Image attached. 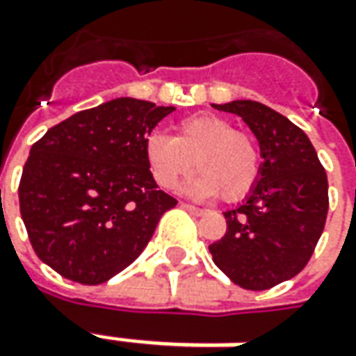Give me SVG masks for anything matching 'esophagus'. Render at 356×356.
I'll list each match as a JSON object with an SVG mask.
<instances>
[{
    "label": "esophagus",
    "mask_w": 356,
    "mask_h": 356,
    "mask_svg": "<svg viewBox=\"0 0 356 356\" xmlns=\"http://www.w3.org/2000/svg\"><path fill=\"white\" fill-rule=\"evenodd\" d=\"M181 207L187 210V212H191V214H195V216H202V214L207 212V210H204V209H198V207H193V204H188V202H181Z\"/></svg>",
    "instance_id": "34e87169"
}]
</instances>
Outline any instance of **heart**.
<instances>
[{
	"label": "heart",
	"instance_id": "obj_1",
	"mask_svg": "<svg viewBox=\"0 0 356 356\" xmlns=\"http://www.w3.org/2000/svg\"><path fill=\"white\" fill-rule=\"evenodd\" d=\"M144 156L161 188L175 187L195 165L198 173L187 185L188 193L220 195L228 202L248 197L261 175V149L255 136L212 113L181 118L175 124V138L152 132L144 142Z\"/></svg>",
	"mask_w": 356,
	"mask_h": 356
}]
</instances>
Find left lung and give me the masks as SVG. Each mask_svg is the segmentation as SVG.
<instances>
[{"mask_svg":"<svg viewBox=\"0 0 356 356\" xmlns=\"http://www.w3.org/2000/svg\"><path fill=\"white\" fill-rule=\"evenodd\" d=\"M234 113L257 136L261 175L248 200L224 212L228 229L209 245L232 282L267 290L296 277L318 245L327 209V175L304 130L257 101L214 105Z\"/></svg>","mask_w":356,"mask_h":356,"instance_id":"left-lung-1","label":"left lung"}]
</instances>
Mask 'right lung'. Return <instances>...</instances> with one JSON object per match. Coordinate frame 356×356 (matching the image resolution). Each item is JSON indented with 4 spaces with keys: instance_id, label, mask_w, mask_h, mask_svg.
Returning a JSON list of instances; mask_svg holds the SVG:
<instances>
[{
    "instance_id": "add662e5",
    "label": "right lung",
    "mask_w": 356,
    "mask_h": 356,
    "mask_svg": "<svg viewBox=\"0 0 356 356\" xmlns=\"http://www.w3.org/2000/svg\"><path fill=\"white\" fill-rule=\"evenodd\" d=\"M175 107L120 97L79 111L33 144L19 207L38 259L101 284L127 269L177 200L159 191L144 142Z\"/></svg>"
}]
</instances>
